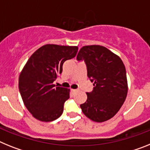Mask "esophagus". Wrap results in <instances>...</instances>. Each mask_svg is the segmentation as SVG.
Wrapping results in <instances>:
<instances>
[{"label": "esophagus", "instance_id": "obj_1", "mask_svg": "<svg viewBox=\"0 0 150 150\" xmlns=\"http://www.w3.org/2000/svg\"><path fill=\"white\" fill-rule=\"evenodd\" d=\"M79 90H78V89H71V91H72V93H77V92H78V91H79Z\"/></svg>", "mask_w": 150, "mask_h": 150}]
</instances>
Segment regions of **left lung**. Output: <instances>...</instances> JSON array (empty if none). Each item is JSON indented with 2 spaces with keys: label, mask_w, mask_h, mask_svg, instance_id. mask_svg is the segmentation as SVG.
<instances>
[{
  "label": "left lung",
  "mask_w": 150,
  "mask_h": 150,
  "mask_svg": "<svg viewBox=\"0 0 150 150\" xmlns=\"http://www.w3.org/2000/svg\"><path fill=\"white\" fill-rule=\"evenodd\" d=\"M77 60H84L93 91L81 104L91 120L103 122L112 118L123 105L127 93L126 70L121 58L106 47L89 45L81 48Z\"/></svg>",
  "instance_id": "left-lung-1"
}]
</instances>
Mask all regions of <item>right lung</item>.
Listing matches in <instances>:
<instances>
[{
    "instance_id": "right-lung-1",
    "label": "right lung",
    "mask_w": 150,
    "mask_h": 150,
    "mask_svg": "<svg viewBox=\"0 0 150 150\" xmlns=\"http://www.w3.org/2000/svg\"><path fill=\"white\" fill-rule=\"evenodd\" d=\"M79 47L46 44L32 54L21 71L19 89L25 106L33 117L52 122L63 112L69 89L55 87L53 81L62 73L65 61L76 56Z\"/></svg>"
}]
</instances>
